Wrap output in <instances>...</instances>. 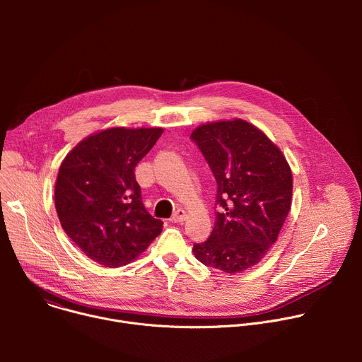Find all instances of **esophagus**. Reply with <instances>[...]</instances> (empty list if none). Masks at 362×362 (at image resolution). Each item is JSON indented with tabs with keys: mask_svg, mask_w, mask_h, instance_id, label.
<instances>
[{
	"mask_svg": "<svg viewBox=\"0 0 362 362\" xmlns=\"http://www.w3.org/2000/svg\"><path fill=\"white\" fill-rule=\"evenodd\" d=\"M186 218H187L186 211H185V209H177V211L172 215L170 222H172V223H180V222H183Z\"/></svg>",
	"mask_w": 362,
	"mask_h": 362,
	"instance_id": "obj_1",
	"label": "esophagus"
}]
</instances>
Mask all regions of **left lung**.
Wrapping results in <instances>:
<instances>
[{
	"label": "left lung",
	"instance_id": "obj_1",
	"mask_svg": "<svg viewBox=\"0 0 362 362\" xmlns=\"http://www.w3.org/2000/svg\"><path fill=\"white\" fill-rule=\"evenodd\" d=\"M190 137L208 160L218 183L215 228L193 245L196 259L226 274L262 261L292 204V172L281 148L242 119L204 123Z\"/></svg>",
	"mask_w": 362,
	"mask_h": 362
}]
</instances>
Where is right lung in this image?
Instances as JSON below:
<instances>
[{"mask_svg": "<svg viewBox=\"0 0 362 362\" xmlns=\"http://www.w3.org/2000/svg\"><path fill=\"white\" fill-rule=\"evenodd\" d=\"M162 133V127L100 130L62 162L56 211L64 232L94 262L127 265L160 235L163 222L144 209L134 168Z\"/></svg>", "mask_w": 362, "mask_h": 362, "instance_id": "1", "label": "right lung"}]
</instances>
